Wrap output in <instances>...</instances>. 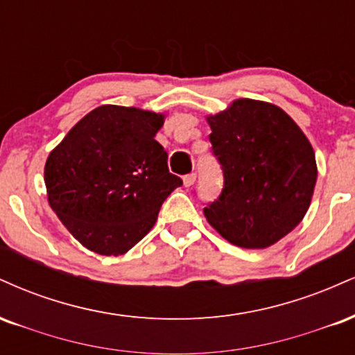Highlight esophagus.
Wrapping results in <instances>:
<instances>
[{"mask_svg": "<svg viewBox=\"0 0 355 355\" xmlns=\"http://www.w3.org/2000/svg\"><path fill=\"white\" fill-rule=\"evenodd\" d=\"M195 180H197V175L195 173H189V175H185V177H183V185L185 187H191L195 183Z\"/></svg>", "mask_w": 355, "mask_h": 355, "instance_id": "esophagus-1", "label": "esophagus"}]
</instances>
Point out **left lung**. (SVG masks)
<instances>
[{"mask_svg":"<svg viewBox=\"0 0 355 355\" xmlns=\"http://www.w3.org/2000/svg\"><path fill=\"white\" fill-rule=\"evenodd\" d=\"M223 170L207 222L234 245L267 248L302 222L317 182L315 153L299 125L267 101L239 98L207 116Z\"/></svg>","mask_w":355,"mask_h":355,"instance_id":"8db88e82","label":"left lung"}]
</instances>
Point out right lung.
<instances>
[{
	"label": "right lung",
	"instance_id": "obj_1",
	"mask_svg": "<svg viewBox=\"0 0 355 355\" xmlns=\"http://www.w3.org/2000/svg\"><path fill=\"white\" fill-rule=\"evenodd\" d=\"M164 121V113L101 105L48 155V203L88 250L126 254L152 230L162 203L182 185L155 140Z\"/></svg>",
	"mask_w": 355,
	"mask_h": 355
}]
</instances>
